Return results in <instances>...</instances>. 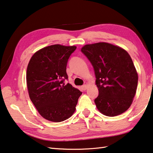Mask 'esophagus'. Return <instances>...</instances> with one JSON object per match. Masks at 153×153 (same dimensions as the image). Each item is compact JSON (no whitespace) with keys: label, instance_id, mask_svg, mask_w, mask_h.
<instances>
[{"label":"esophagus","instance_id":"obj_1","mask_svg":"<svg viewBox=\"0 0 153 153\" xmlns=\"http://www.w3.org/2000/svg\"><path fill=\"white\" fill-rule=\"evenodd\" d=\"M87 88H88V86H87V85H83L82 86V89L83 90H87Z\"/></svg>","mask_w":153,"mask_h":153}]
</instances>
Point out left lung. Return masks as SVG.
I'll return each mask as SVG.
<instances>
[{"label": "left lung", "mask_w": 153, "mask_h": 153, "mask_svg": "<svg viewBox=\"0 0 153 153\" xmlns=\"http://www.w3.org/2000/svg\"><path fill=\"white\" fill-rule=\"evenodd\" d=\"M92 65L98 88L94 100L103 114L115 116L128 109L135 96L138 74L130 55L108 43L85 45L81 49Z\"/></svg>", "instance_id": "left-lung-1"}]
</instances>
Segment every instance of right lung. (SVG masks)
I'll list each match as a JSON object with an SVG mask.
<instances>
[{
  "label": "right lung",
  "mask_w": 153,
  "mask_h": 153,
  "mask_svg": "<svg viewBox=\"0 0 153 153\" xmlns=\"http://www.w3.org/2000/svg\"><path fill=\"white\" fill-rule=\"evenodd\" d=\"M76 46L59 44L39 50L30 58L27 69V84L30 99L46 120L64 121L76 110L82 92L70 84L66 67Z\"/></svg>",
  "instance_id": "obj_1"
}]
</instances>
